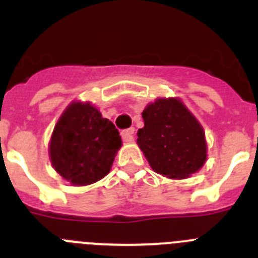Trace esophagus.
Segmentation results:
<instances>
[{
  "label": "esophagus",
  "mask_w": 258,
  "mask_h": 258,
  "mask_svg": "<svg viewBox=\"0 0 258 258\" xmlns=\"http://www.w3.org/2000/svg\"><path fill=\"white\" fill-rule=\"evenodd\" d=\"M122 140L125 142H133L134 141V127H129L126 131H122Z\"/></svg>",
  "instance_id": "34e87169"
}]
</instances>
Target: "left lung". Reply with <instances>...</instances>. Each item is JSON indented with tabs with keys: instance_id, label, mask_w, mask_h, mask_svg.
Returning a JSON list of instances; mask_svg holds the SVG:
<instances>
[{
	"instance_id": "left-lung-1",
	"label": "left lung",
	"mask_w": 258,
	"mask_h": 258,
	"mask_svg": "<svg viewBox=\"0 0 258 258\" xmlns=\"http://www.w3.org/2000/svg\"><path fill=\"white\" fill-rule=\"evenodd\" d=\"M145 126L137 143L159 174L183 179L199 172L207 161L206 133L179 98H157L142 112Z\"/></svg>"
}]
</instances>
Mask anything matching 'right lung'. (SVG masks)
<instances>
[{"label":"right lung","mask_w":258,"mask_h":258,"mask_svg":"<svg viewBox=\"0 0 258 258\" xmlns=\"http://www.w3.org/2000/svg\"><path fill=\"white\" fill-rule=\"evenodd\" d=\"M115 125L90 102L74 101L56 121L49 142L52 168L74 186L106 177L121 147Z\"/></svg>","instance_id":"add662e5"}]
</instances>
